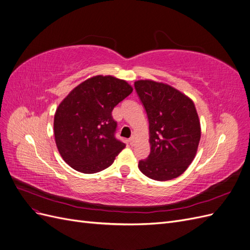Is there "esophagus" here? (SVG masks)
I'll use <instances>...</instances> for the list:
<instances>
[{
	"label": "esophagus",
	"mask_w": 250,
	"mask_h": 250,
	"mask_svg": "<svg viewBox=\"0 0 250 250\" xmlns=\"http://www.w3.org/2000/svg\"><path fill=\"white\" fill-rule=\"evenodd\" d=\"M128 143H129L131 146H133V144H134V137H131L129 140H128Z\"/></svg>",
	"instance_id": "1"
}]
</instances>
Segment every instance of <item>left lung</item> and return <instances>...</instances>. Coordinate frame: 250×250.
I'll use <instances>...</instances> for the list:
<instances>
[{"label": "left lung", "instance_id": "obj_1", "mask_svg": "<svg viewBox=\"0 0 250 250\" xmlns=\"http://www.w3.org/2000/svg\"><path fill=\"white\" fill-rule=\"evenodd\" d=\"M147 112L150 154L139 162L147 177L166 181L183 174L193 162L200 141V123L193 101L174 87L151 80L134 82Z\"/></svg>", "mask_w": 250, "mask_h": 250}]
</instances>
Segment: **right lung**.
<instances>
[{
    "instance_id": "add662e5",
    "label": "right lung",
    "mask_w": 250,
    "mask_h": 250,
    "mask_svg": "<svg viewBox=\"0 0 250 250\" xmlns=\"http://www.w3.org/2000/svg\"><path fill=\"white\" fill-rule=\"evenodd\" d=\"M132 93L124 80L96 76L82 82L59 104L54 117L56 146L73 169L93 174L108 168L125 144L116 138L111 111Z\"/></svg>"
}]
</instances>
